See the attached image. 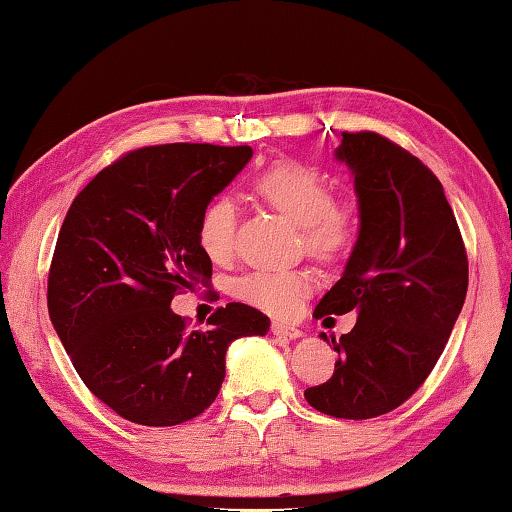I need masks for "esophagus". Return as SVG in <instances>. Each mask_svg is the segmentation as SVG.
I'll return each mask as SVG.
<instances>
[{
    "mask_svg": "<svg viewBox=\"0 0 512 512\" xmlns=\"http://www.w3.org/2000/svg\"><path fill=\"white\" fill-rule=\"evenodd\" d=\"M271 331L273 336H280V338H288V340H295L302 336V331L293 327V324H286V322H273L271 324Z\"/></svg>",
    "mask_w": 512,
    "mask_h": 512,
    "instance_id": "obj_1",
    "label": "esophagus"
}]
</instances>
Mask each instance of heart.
I'll use <instances>...</instances> for the list:
<instances>
[{
  "mask_svg": "<svg viewBox=\"0 0 512 512\" xmlns=\"http://www.w3.org/2000/svg\"><path fill=\"white\" fill-rule=\"evenodd\" d=\"M253 192L273 210L300 226L304 246L320 259H338L356 239L358 217L347 203L331 199L329 181L300 161H277L253 179ZM237 208L228 197L203 206L197 239L210 259H226L235 244ZM315 277L306 268H257L235 280L232 291L250 306L286 315L313 291Z\"/></svg>",
  "mask_w": 512,
  "mask_h": 512,
  "instance_id": "1",
  "label": "heart"
}]
</instances>
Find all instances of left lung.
<instances>
[{
	"label": "left lung",
	"mask_w": 512,
	"mask_h": 512,
	"mask_svg": "<svg viewBox=\"0 0 512 512\" xmlns=\"http://www.w3.org/2000/svg\"><path fill=\"white\" fill-rule=\"evenodd\" d=\"M336 159L353 174L360 228L313 315L356 311L358 320L331 338L333 376L304 398L362 421L396 410L430 376L466 302L468 257L441 181L416 156L376 132H342Z\"/></svg>",
	"instance_id": "8db88e82"
}]
</instances>
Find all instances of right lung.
<instances>
[{"mask_svg": "<svg viewBox=\"0 0 512 512\" xmlns=\"http://www.w3.org/2000/svg\"><path fill=\"white\" fill-rule=\"evenodd\" d=\"M248 145H150L120 156L73 199L49 271V315L91 394L127 421L167 427L208 410L232 340L271 320L230 302L190 331L170 304L212 277L199 215L244 170Z\"/></svg>", "mask_w": 512, "mask_h": 512, "instance_id": "right-lung-1", "label": "right lung"}]
</instances>
